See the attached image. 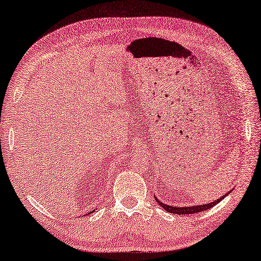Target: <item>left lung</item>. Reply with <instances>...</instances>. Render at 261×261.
<instances>
[{
	"instance_id": "1",
	"label": "left lung",
	"mask_w": 261,
	"mask_h": 261,
	"mask_svg": "<svg viewBox=\"0 0 261 261\" xmlns=\"http://www.w3.org/2000/svg\"><path fill=\"white\" fill-rule=\"evenodd\" d=\"M230 192H228L227 194H225L222 197H220V199L215 200L214 202H211V203H207V204H200V205H194V207H171V205L163 203L162 201H160L159 199H156L157 202L161 204V207H163L164 209L168 213H171V214H178V215H187V214H195V213H200V212H203V211H207V209L212 208L213 205H215L216 203H219L220 201H221L223 197L228 195Z\"/></svg>"
}]
</instances>
